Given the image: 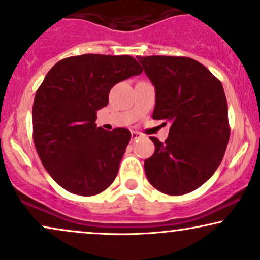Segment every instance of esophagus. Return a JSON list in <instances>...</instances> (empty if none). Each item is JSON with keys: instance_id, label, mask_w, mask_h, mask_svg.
Masks as SVG:
<instances>
[{"instance_id": "34e87169", "label": "esophagus", "mask_w": 260, "mask_h": 260, "mask_svg": "<svg viewBox=\"0 0 260 260\" xmlns=\"http://www.w3.org/2000/svg\"><path fill=\"white\" fill-rule=\"evenodd\" d=\"M131 136H132V139H133V140H136V139L142 138L143 134L139 133V132H132V133H131Z\"/></svg>"}]
</instances>
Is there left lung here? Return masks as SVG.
<instances>
[{"instance_id": "8db88e82", "label": "left lung", "mask_w": 260, "mask_h": 260, "mask_svg": "<svg viewBox=\"0 0 260 260\" xmlns=\"http://www.w3.org/2000/svg\"><path fill=\"white\" fill-rule=\"evenodd\" d=\"M156 90L152 118L171 123L162 143L144 161L148 180L172 196L191 192L219 167L230 137L228 102L221 82L187 57H138Z\"/></svg>"}]
</instances>
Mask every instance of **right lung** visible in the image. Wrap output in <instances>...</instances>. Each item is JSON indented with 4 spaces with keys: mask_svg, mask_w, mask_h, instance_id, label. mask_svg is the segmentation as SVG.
<instances>
[{
    "mask_svg": "<svg viewBox=\"0 0 260 260\" xmlns=\"http://www.w3.org/2000/svg\"><path fill=\"white\" fill-rule=\"evenodd\" d=\"M142 73L131 55H75L58 61L36 90V151L46 171L69 192L93 196L115 180L131 132L96 127V111L108 105L115 84Z\"/></svg>",
    "mask_w": 260,
    "mask_h": 260,
    "instance_id": "right-lung-1",
    "label": "right lung"
}]
</instances>
